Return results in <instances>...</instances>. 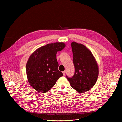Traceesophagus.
<instances>
[{"mask_svg":"<svg viewBox=\"0 0 122 122\" xmlns=\"http://www.w3.org/2000/svg\"><path fill=\"white\" fill-rule=\"evenodd\" d=\"M63 74L64 76H65V74H66V71H64L63 72Z\"/></svg>","mask_w":122,"mask_h":122,"instance_id":"obj_1","label":"esophagus"}]
</instances>
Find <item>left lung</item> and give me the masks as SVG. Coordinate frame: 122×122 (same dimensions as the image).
<instances>
[{
  "label": "left lung",
  "instance_id": "left-lung-1",
  "mask_svg": "<svg viewBox=\"0 0 122 122\" xmlns=\"http://www.w3.org/2000/svg\"><path fill=\"white\" fill-rule=\"evenodd\" d=\"M71 47L75 73L72 78L66 77L74 89L83 93L95 84L98 76V66L92 52L85 46L73 41Z\"/></svg>",
  "mask_w": 122,
  "mask_h": 122
}]
</instances>
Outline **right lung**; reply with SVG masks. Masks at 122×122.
Instances as JSON below:
<instances>
[{"label": "right lung", "mask_w": 122, "mask_h": 122, "mask_svg": "<svg viewBox=\"0 0 122 122\" xmlns=\"http://www.w3.org/2000/svg\"><path fill=\"white\" fill-rule=\"evenodd\" d=\"M65 46L63 42L49 43L39 48L29 56L26 63L27 78L31 86L38 92H48L63 76L58 69L56 54Z\"/></svg>", "instance_id": "obj_1"}]
</instances>
